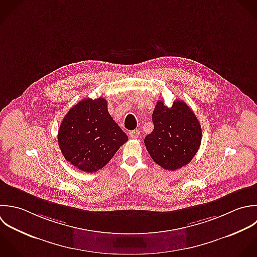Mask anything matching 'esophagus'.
<instances>
[{
  "instance_id": "obj_1",
  "label": "esophagus",
  "mask_w": 257,
  "mask_h": 257,
  "mask_svg": "<svg viewBox=\"0 0 257 257\" xmlns=\"http://www.w3.org/2000/svg\"><path fill=\"white\" fill-rule=\"evenodd\" d=\"M139 135H140V132H139V130H133V131H130L129 132V136L131 137V138H138L139 137Z\"/></svg>"
}]
</instances>
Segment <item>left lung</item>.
<instances>
[{"label":"left lung","instance_id":"left-lung-1","mask_svg":"<svg viewBox=\"0 0 257 257\" xmlns=\"http://www.w3.org/2000/svg\"><path fill=\"white\" fill-rule=\"evenodd\" d=\"M153 131L144 143L151 158L165 170L187 165L197 153L202 139L199 121L189 106L175 100L171 107L158 101L152 114Z\"/></svg>","mask_w":257,"mask_h":257}]
</instances>
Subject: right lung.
<instances>
[{"label": "right lung", "mask_w": 257, "mask_h": 257, "mask_svg": "<svg viewBox=\"0 0 257 257\" xmlns=\"http://www.w3.org/2000/svg\"><path fill=\"white\" fill-rule=\"evenodd\" d=\"M107 105L104 98L84 99L69 110L60 125L58 143L63 156L84 172L103 168L128 140Z\"/></svg>", "instance_id": "add662e5"}]
</instances>
